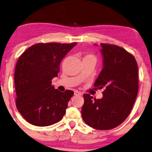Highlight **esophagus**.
I'll list each match as a JSON object with an SVG mask.
<instances>
[{
	"label": "esophagus",
	"instance_id": "obj_1",
	"mask_svg": "<svg viewBox=\"0 0 152 152\" xmlns=\"http://www.w3.org/2000/svg\"><path fill=\"white\" fill-rule=\"evenodd\" d=\"M74 95L75 96H81L82 93L78 92V90H74Z\"/></svg>",
	"mask_w": 152,
	"mask_h": 152
}]
</instances>
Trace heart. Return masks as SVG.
<instances>
[{
  "mask_svg": "<svg viewBox=\"0 0 152 152\" xmlns=\"http://www.w3.org/2000/svg\"><path fill=\"white\" fill-rule=\"evenodd\" d=\"M86 57H93V58H95V57H94L93 55H87V56H86Z\"/></svg>",
  "mask_w": 152,
  "mask_h": 152,
  "instance_id": "obj_1",
  "label": "heart"
}]
</instances>
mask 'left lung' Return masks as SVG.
Listing matches in <instances>:
<instances>
[{
	"label": "left lung",
	"instance_id": "obj_1",
	"mask_svg": "<svg viewBox=\"0 0 152 152\" xmlns=\"http://www.w3.org/2000/svg\"><path fill=\"white\" fill-rule=\"evenodd\" d=\"M100 46L103 66L94 86L105 90L101 99L84 94L81 115L90 127L106 130L119 126L130 114L137 95L138 71L135 59L125 49L105 43Z\"/></svg>",
	"mask_w": 152,
	"mask_h": 152
}]
</instances>
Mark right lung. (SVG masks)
Segmentation results:
<instances>
[{
	"instance_id": "obj_1",
	"label": "right lung",
	"mask_w": 152,
	"mask_h": 152,
	"mask_svg": "<svg viewBox=\"0 0 152 152\" xmlns=\"http://www.w3.org/2000/svg\"><path fill=\"white\" fill-rule=\"evenodd\" d=\"M76 44L38 43L28 48L17 60L15 71L16 106L31 124L51 126L66 113L74 92L59 91L51 80L58 76L61 61Z\"/></svg>"
}]
</instances>
